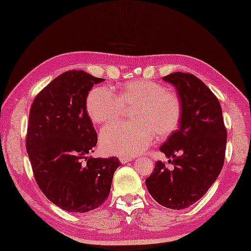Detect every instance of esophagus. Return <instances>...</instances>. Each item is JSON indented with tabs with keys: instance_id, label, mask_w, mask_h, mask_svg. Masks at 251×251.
Returning a JSON list of instances; mask_svg holds the SVG:
<instances>
[{
	"instance_id": "obj_1",
	"label": "esophagus",
	"mask_w": 251,
	"mask_h": 251,
	"mask_svg": "<svg viewBox=\"0 0 251 251\" xmlns=\"http://www.w3.org/2000/svg\"><path fill=\"white\" fill-rule=\"evenodd\" d=\"M132 159H134V158H131V157H125V156H122V157H120V161H121L123 164L128 163V162L132 161Z\"/></svg>"
}]
</instances>
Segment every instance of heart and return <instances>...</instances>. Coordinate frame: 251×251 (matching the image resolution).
I'll return each mask as SVG.
<instances>
[{
	"mask_svg": "<svg viewBox=\"0 0 251 251\" xmlns=\"http://www.w3.org/2000/svg\"><path fill=\"white\" fill-rule=\"evenodd\" d=\"M125 108H134V122L111 124L100 131V145L106 153L135 156L151 145L155 135L164 139L175 132L182 115L178 96L148 79L125 83L117 96L108 87H95L86 100L88 116L95 124L116 121Z\"/></svg>",
	"mask_w": 251,
	"mask_h": 251,
	"instance_id": "1",
	"label": "heart"
}]
</instances>
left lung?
Here are the masks:
<instances>
[{"label":"left lung","instance_id":"obj_1","mask_svg":"<svg viewBox=\"0 0 251 251\" xmlns=\"http://www.w3.org/2000/svg\"><path fill=\"white\" fill-rule=\"evenodd\" d=\"M182 106L179 128L159 148L172 164L158 161L146 184L159 205L180 210L196 202L219 176L226 156V128L219 100L200 78L174 72L164 76Z\"/></svg>","mask_w":251,"mask_h":251}]
</instances>
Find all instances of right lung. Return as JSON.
<instances>
[{"label": "right lung", "mask_w": 251, "mask_h": 251, "mask_svg": "<svg viewBox=\"0 0 251 251\" xmlns=\"http://www.w3.org/2000/svg\"><path fill=\"white\" fill-rule=\"evenodd\" d=\"M104 78L82 70L57 76L32 102L25 148L37 185L51 202L69 212H87L108 199L117 157L87 156L97 145L86 99Z\"/></svg>", "instance_id": "obj_1"}]
</instances>
